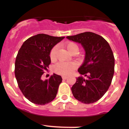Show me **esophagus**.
I'll return each instance as SVG.
<instances>
[{"instance_id": "esophagus-1", "label": "esophagus", "mask_w": 129, "mask_h": 129, "mask_svg": "<svg viewBox=\"0 0 129 129\" xmlns=\"http://www.w3.org/2000/svg\"><path fill=\"white\" fill-rule=\"evenodd\" d=\"M62 79H63V80H66V79H67V77H66V76H64V75H63V76H62Z\"/></svg>"}]
</instances>
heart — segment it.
<instances>
[{
	"mask_svg": "<svg viewBox=\"0 0 129 129\" xmlns=\"http://www.w3.org/2000/svg\"><path fill=\"white\" fill-rule=\"evenodd\" d=\"M67 50L71 54L74 52L77 53L79 47L74 42H69L66 45ZM58 47L54 46L50 52V58L51 60H55L57 58ZM76 68V64L74 62H58L54 67V71L58 74L62 75H69Z\"/></svg>",
	"mask_w": 129,
	"mask_h": 129,
	"instance_id": "1",
	"label": "heart"
}]
</instances>
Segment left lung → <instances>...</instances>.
<instances>
[{
    "label": "left lung",
    "instance_id": "1",
    "mask_svg": "<svg viewBox=\"0 0 129 129\" xmlns=\"http://www.w3.org/2000/svg\"><path fill=\"white\" fill-rule=\"evenodd\" d=\"M67 39L81 44L85 52L84 62L78 69L85 78H77L71 88L73 95L86 104L97 102L109 89L114 76L112 50L105 39L93 32L67 36Z\"/></svg>",
    "mask_w": 129,
    "mask_h": 129
}]
</instances>
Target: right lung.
I'll return each mask as SVG.
<instances>
[{"label":"right lung","mask_w":129,"mask_h":129,"mask_svg":"<svg viewBox=\"0 0 129 129\" xmlns=\"http://www.w3.org/2000/svg\"><path fill=\"white\" fill-rule=\"evenodd\" d=\"M64 38L39 34L26 40L18 52L15 77L23 95L32 103L45 105L56 97L62 80L60 75L54 74L45 80L41 77L51 62V49Z\"/></svg>","instance_id":"1"}]
</instances>
